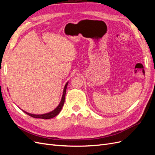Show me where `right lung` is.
I'll use <instances>...</instances> for the list:
<instances>
[{
	"mask_svg": "<svg viewBox=\"0 0 155 155\" xmlns=\"http://www.w3.org/2000/svg\"><path fill=\"white\" fill-rule=\"evenodd\" d=\"M68 83H67L66 85L64 86V91H63V96H62V99L59 105L58 106V107L56 108L55 109H54L53 111H51L50 112H48V113H46V114H30L28 113V112H26L24 110H22L23 112H25L26 114H27L28 115L30 116L31 117H33V118H41V119H50V118H52L54 117H55V116H57L61 110L62 107L64 105V100H65V94H66V91H67V87L68 85Z\"/></svg>",
	"mask_w": 155,
	"mask_h": 155,
	"instance_id": "right-lung-1",
	"label": "right lung"
}]
</instances>
